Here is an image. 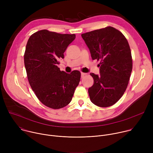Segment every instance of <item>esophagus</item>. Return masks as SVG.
I'll return each instance as SVG.
<instances>
[{
	"label": "esophagus",
	"instance_id": "obj_1",
	"mask_svg": "<svg viewBox=\"0 0 153 153\" xmlns=\"http://www.w3.org/2000/svg\"><path fill=\"white\" fill-rule=\"evenodd\" d=\"M86 73H82V72H81V77H83L85 76H86Z\"/></svg>",
	"mask_w": 153,
	"mask_h": 153
}]
</instances>
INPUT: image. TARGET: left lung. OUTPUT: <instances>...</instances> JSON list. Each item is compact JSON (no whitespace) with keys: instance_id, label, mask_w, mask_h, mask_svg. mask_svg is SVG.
Listing matches in <instances>:
<instances>
[{"instance_id":"left-lung-1","label":"left lung","mask_w":153,"mask_h":153,"mask_svg":"<svg viewBox=\"0 0 153 153\" xmlns=\"http://www.w3.org/2000/svg\"><path fill=\"white\" fill-rule=\"evenodd\" d=\"M93 60H100V75L90 73L94 79L88 94L93 103L108 107L123 95L133 68L128 42L123 34L112 27L82 34Z\"/></svg>"}]
</instances>
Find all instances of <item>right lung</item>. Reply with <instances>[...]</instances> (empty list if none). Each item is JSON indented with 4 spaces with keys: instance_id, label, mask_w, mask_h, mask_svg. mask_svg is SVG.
Returning a JSON list of instances; mask_svg holds the SVG:
<instances>
[{
    "instance_id": "obj_1",
    "label": "right lung",
    "mask_w": 153,
    "mask_h": 153,
    "mask_svg": "<svg viewBox=\"0 0 153 153\" xmlns=\"http://www.w3.org/2000/svg\"><path fill=\"white\" fill-rule=\"evenodd\" d=\"M76 35L42 30L32 34L27 43L24 63L28 80L38 99L45 106L60 109L68 105L80 79L77 70L60 71L59 60Z\"/></svg>"
}]
</instances>
